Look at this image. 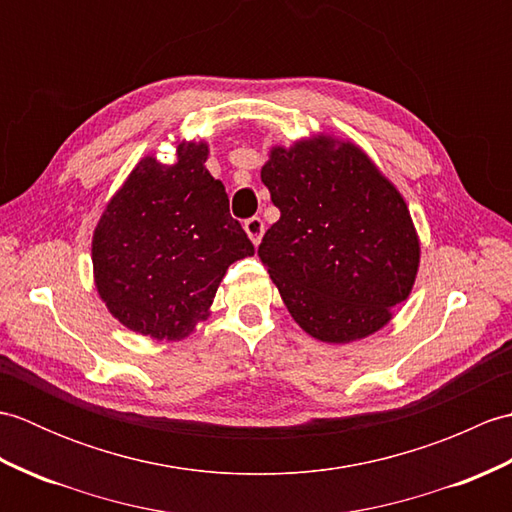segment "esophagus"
Wrapping results in <instances>:
<instances>
[{
  "label": "esophagus",
  "instance_id": "1",
  "mask_svg": "<svg viewBox=\"0 0 512 512\" xmlns=\"http://www.w3.org/2000/svg\"><path fill=\"white\" fill-rule=\"evenodd\" d=\"M244 231L250 237V242H253L255 246H259V242H262V237H264V231H266L262 217H250V220H246L244 222Z\"/></svg>",
  "mask_w": 512,
  "mask_h": 512
}]
</instances>
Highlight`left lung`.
<instances>
[{"label":"left lung","mask_w":512,"mask_h":512,"mask_svg":"<svg viewBox=\"0 0 512 512\" xmlns=\"http://www.w3.org/2000/svg\"><path fill=\"white\" fill-rule=\"evenodd\" d=\"M262 182L281 215L257 253L290 317L334 345L383 330L420 268L396 184L352 140L325 132L270 147Z\"/></svg>","instance_id":"1"}]
</instances>
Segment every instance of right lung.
Listing matches in <instances>:
<instances>
[{"mask_svg": "<svg viewBox=\"0 0 512 512\" xmlns=\"http://www.w3.org/2000/svg\"><path fill=\"white\" fill-rule=\"evenodd\" d=\"M206 140H176V160L136 162L92 235L94 286L127 330L182 341L211 317L228 266L255 253L204 167Z\"/></svg>", "mask_w": 512, "mask_h": 512, "instance_id": "obj_1", "label": "right lung"}]
</instances>
